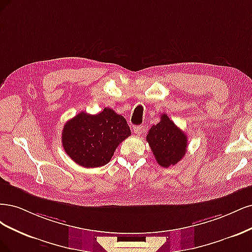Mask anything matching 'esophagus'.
I'll return each instance as SVG.
<instances>
[{"mask_svg":"<svg viewBox=\"0 0 252 252\" xmlns=\"http://www.w3.org/2000/svg\"><path fill=\"white\" fill-rule=\"evenodd\" d=\"M133 129L136 135H141L144 132V126H135Z\"/></svg>","mask_w":252,"mask_h":252,"instance_id":"1","label":"esophagus"}]
</instances>
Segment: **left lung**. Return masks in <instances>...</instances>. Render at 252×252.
I'll return each instance as SVG.
<instances>
[{"mask_svg":"<svg viewBox=\"0 0 252 252\" xmlns=\"http://www.w3.org/2000/svg\"><path fill=\"white\" fill-rule=\"evenodd\" d=\"M147 141L158 164L163 167L177 164L188 148V136L166 114H162L160 123L150 128Z\"/></svg>","mask_w":252,"mask_h":252,"instance_id":"obj_1","label":"left lung"}]
</instances>
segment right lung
Here are the masks:
<instances>
[{"label": "right lung", "mask_w": 252, "mask_h": 252, "mask_svg": "<svg viewBox=\"0 0 252 252\" xmlns=\"http://www.w3.org/2000/svg\"><path fill=\"white\" fill-rule=\"evenodd\" d=\"M131 135L124 116L110 108L91 115L80 112L63 126L62 143L67 155L80 166H103L117 147Z\"/></svg>", "instance_id": "right-lung-1"}]
</instances>
